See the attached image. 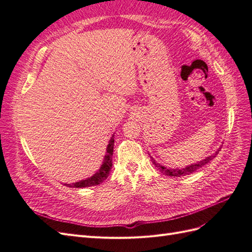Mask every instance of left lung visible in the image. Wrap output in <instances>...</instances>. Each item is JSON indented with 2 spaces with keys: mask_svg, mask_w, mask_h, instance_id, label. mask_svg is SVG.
<instances>
[{
  "mask_svg": "<svg viewBox=\"0 0 252 252\" xmlns=\"http://www.w3.org/2000/svg\"><path fill=\"white\" fill-rule=\"evenodd\" d=\"M220 150V147L213 155H211L207 158H205L204 159H202V161H200V162L193 163L191 165H188V166L184 167V168H170V167H169V168H167V167H165L161 163H158V161H156V159L152 158L150 155H149V157H150L152 164H154L163 174L168 175V177H178L179 178V177H184V175H188L190 173L196 171L199 168H201V167H203L204 165H206L208 162H210L213 158H216V156L219 154Z\"/></svg>",
  "mask_w": 252,
  "mask_h": 252,
  "instance_id": "1",
  "label": "left lung"
}]
</instances>
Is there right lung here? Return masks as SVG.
Masks as SVG:
<instances>
[{
  "mask_svg": "<svg viewBox=\"0 0 252 252\" xmlns=\"http://www.w3.org/2000/svg\"><path fill=\"white\" fill-rule=\"evenodd\" d=\"M113 145H114V134L111 135L109 143L107 145V148H106V155L104 157L103 163L100 167V169H98L94 175H91L90 178H87L85 180L72 183V184H67V183H65L64 185L70 188H84V187L95 186L103 183L106 179L108 178L109 171L111 170V167H112Z\"/></svg>",
  "mask_w": 252,
  "mask_h": 252,
  "instance_id": "1",
  "label": "right lung"
}]
</instances>
